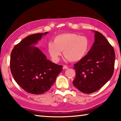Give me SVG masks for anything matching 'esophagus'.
<instances>
[{
	"instance_id": "esophagus-1",
	"label": "esophagus",
	"mask_w": 121,
	"mask_h": 121,
	"mask_svg": "<svg viewBox=\"0 0 121 121\" xmlns=\"http://www.w3.org/2000/svg\"><path fill=\"white\" fill-rule=\"evenodd\" d=\"M68 68V67H67V65H63V69H67Z\"/></svg>"
}]
</instances>
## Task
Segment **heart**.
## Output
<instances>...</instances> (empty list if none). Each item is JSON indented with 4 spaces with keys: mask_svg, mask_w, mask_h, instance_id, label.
Masks as SVG:
<instances>
[{
    "mask_svg": "<svg viewBox=\"0 0 121 121\" xmlns=\"http://www.w3.org/2000/svg\"><path fill=\"white\" fill-rule=\"evenodd\" d=\"M89 48V40L86 37L73 33L59 35L54 41L49 42L47 50L54 62H58L63 54L65 58L72 62L81 60L86 54Z\"/></svg>",
    "mask_w": 121,
    "mask_h": 121,
    "instance_id": "b5f03b06",
    "label": "heart"
}]
</instances>
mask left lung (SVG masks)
I'll return each mask as SVG.
<instances>
[{
	"instance_id": "left-lung-1",
	"label": "left lung",
	"mask_w": 121,
	"mask_h": 121,
	"mask_svg": "<svg viewBox=\"0 0 121 121\" xmlns=\"http://www.w3.org/2000/svg\"><path fill=\"white\" fill-rule=\"evenodd\" d=\"M95 32V42L86 56L74 65L73 85L82 92L97 91L111 78L114 70V48L103 35Z\"/></svg>"
}]
</instances>
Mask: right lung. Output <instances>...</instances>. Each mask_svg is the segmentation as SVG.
<instances>
[{
    "label": "right lung",
    "mask_w": 121,
    "mask_h": 121,
    "mask_svg": "<svg viewBox=\"0 0 121 121\" xmlns=\"http://www.w3.org/2000/svg\"><path fill=\"white\" fill-rule=\"evenodd\" d=\"M48 32L31 35L16 45L11 52L10 68L14 79L24 91L34 95L46 92L62 70V65L49 60L34 45Z\"/></svg>",
    "instance_id": "1"
}]
</instances>
